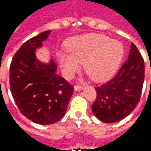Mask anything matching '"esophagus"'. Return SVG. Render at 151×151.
I'll list each match as a JSON object with an SVG mask.
<instances>
[{
    "label": "esophagus",
    "mask_w": 151,
    "mask_h": 151,
    "mask_svg": "<svg viewBox=\"0 0 151 151\" xmlns=\"http://www.w3.org/2000/svg\"><path fill=\"white\" fill-rule=\"evenodd\" d=\"M82 89H83V86H77L76 85L74 86V91H82Z\"/></svg>",
    "instance_id": "esophagus-1"
}]
</instances>
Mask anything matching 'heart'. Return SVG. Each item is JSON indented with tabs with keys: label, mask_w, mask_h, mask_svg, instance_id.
I'll use <instances>...</instances> for the list:
<instances>
[{
	"label": "heart",
	"mask_w": 151,
	"mask_h": 151,
	"mask_svg": "<svg viewBox=\"0 0 151 151\" xmlns=\"http://www.w3.org/2000/svg\"><path fill=\"white\" fill-rule=\"evenodd\" d=\"M69 52H58L60 65L70 78L84 64L86 73L95 82L111 78L123 59L124 48L119 40L101 34L80 35L68 43Z\"/></svg>",
	"instance_id": "1"
}]
</instances>
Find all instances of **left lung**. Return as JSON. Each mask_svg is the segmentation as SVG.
<instances>
[{"label":"left lung","instance_id":"obj_1","mask_svg":"<svg viewBox=\"0 0 151 151\" xmlns=\"http://www.w3.org/2000/svg\"><path fill=\"white\" fill-rule=\"evenodd\" d=\"M145 78L142 56L134 43H131L129 59L113 78L95 87L97 97L92 111L99 120L115 123L123 120L136 108L141 98Z\"/></svg>","mask_w":151,"mask_h":151}]
</instances>
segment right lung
Instances as JSON below:
<instances>
[{
    "label": "right lung",
    "mask_w": 151,
    "mask_h": 151,
    "mask_svg": "<svg viewBox=\"0 0 151 151\" xmlns=\"http://www.w3.org/2000/svg\"><path fill=\"white\" fill-rule=\"evenodd\" d=\"M51 31H43L25 42L15 53L9 67L10 91L21 113L39 124L59 121L65 114L73 87L56 73L53 60L40 62L35 51Z\"/></svg>",
    "instance_id": "1"
}]
</instances>
